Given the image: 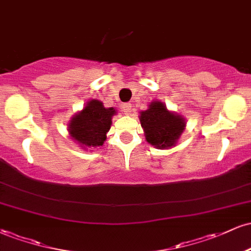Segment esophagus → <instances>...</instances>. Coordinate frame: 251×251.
Masks as SVG:
<instances>
[{
    "label": "esophagus",
    "instance_id": "esophagus-1",
    "mask_svg": "<svg viewBox=\"0 0 251 251\" xmlns=\"http://www.w3.org/2000/svg\"><path fill=\"white\" fill-rule=\"evenodd\" d=\"M123 109H124V112H125V114H131V112H132V103H129V102L124 103Z\"/></svg>",
    "mask_w": 251,
    "mask_h": 251
}]
</instances>
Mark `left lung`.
I'll use <instances>...</instances> for the list:
<instances>
[{
    "label": "left lung",
    "instance_id": "left-lung-1",
    "mask_svg": "<svg viewBox=\"0 0 251 251\" xmlns=\"http://www.w3.org/2000/svg\"><path fill=\"white\" fill-rule=\"evenodd\" d=\"M139 113V120L146 142L159 150L177 145L181 133L185 129V118L170 111L160 100H153L148 109Z\"/></svg>",
    "mask_w": 251,
    "mask_h": 251
}]
</instances>
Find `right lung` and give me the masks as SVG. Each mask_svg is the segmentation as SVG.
<instances>
[{
	"label": "right lung",
	"mask_w": 251,
	"mask_h": 251,
	"mask_svg": "<svg viewBox=\"0 0 251 251\" xmlns=\"http://www.w3.org/2000/svg\"><path fill=\"white\" fill-rule=\"evenodd\" d=\"M118 113L114 107H105L101 101L91 99L81 111L76 112L68 123L70 137L83 150L102 146Z\"/></svg>",
	"instance_id": "right-lung-1"
}]
</instances>
